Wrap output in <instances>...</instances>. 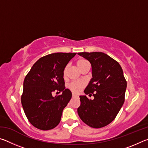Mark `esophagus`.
I'll list each match as a JSON object with an SVG mask.
<instances>
[{"mask_svg":"<svg viewBox=\"0 0 148 148\" xmlns=\"http://www.w3.org/2000/svg\"><path fill=\"white\" fill-rule=\"evenodd\" d=\"M77 97V95H76L75 94H72V97Z\"/></svg>","mask_w":148,"mask_h":148,"instance_id":"34e87169","label":"esophagus"}]
</instances>
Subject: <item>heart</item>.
Wrapping results in <instances>:
<instances>
[{"label":"heart","instance_id":"b5f03b06","mask_svg":"<svg viewBox=\"0 0 148 148\" xmlns=\"http://www.w3.org/2000/svg\"><path fill=\"white\" fill-rule=\"evenodd\" d=\"M76 64L78 68L81 70L83 69L85 66L89 64V62L87 61L86 59L84 58H80L78 59L76 61ZM69 68V64H67L66 66L64 67L63 70V77H66L67 70ZM86 86V83L83 81H76V82H72V83L69 85V88L71 90V91L74 92V93H78V92L81 91L82 89Z\"/></svg>","mask_w":148,"mask_h":148}]
</instances>
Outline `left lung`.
I'll return each instance as SVG.
<instances>
[{
  "label": "left lung",
  "mask_w": 148,
  "mask_h": 148,
  "mask_svg": "<svg viewBox=\"0 0 148 148\" xmlns=\"http://www.w3.org/2000/svg\"><path fill=\"white\" fill-rule=\"evenodd\" d=\"M91 62L92 76L84 90L86 95L94 97L89 99L79 96L77 114L85 123L92 128H102L116 118L125 101L127 81L120 64L102 52H81L77 53Z\"/></svg>",
  "instance_id": "1"
}]
</instances>
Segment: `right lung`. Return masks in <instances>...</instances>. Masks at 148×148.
I'll list each match as a JSON object with an SVG mask.
<instances>
[{
	"label": "right lung",
	"mask_w": 148,
	"mask_h": 148,
	"mask_svg": "<svg viewBox=\"0 0 148 148\" xmlns=\"http://www.w3.org/2000/svg\"><path fill=\"white\" fill-rule=\"evenodd\" d=\"M76 53H54L39 59L25 77L21 104L27 119L36 128L47 131L58 125L72 97L65 89L63 70ZM62 92L53 97L52 92Z\"/></svg>",
	"instance_id": "1"
}]
</instances>
